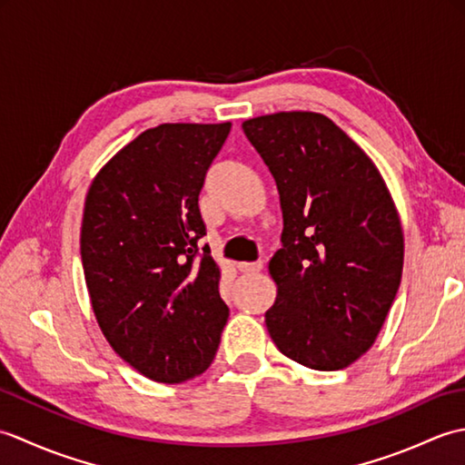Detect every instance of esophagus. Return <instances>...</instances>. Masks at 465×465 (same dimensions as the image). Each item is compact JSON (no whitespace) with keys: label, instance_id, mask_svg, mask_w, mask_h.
<instances>
[{"label":"esophagus","instance_id":"34e87169","mask_svg":"<svg viewBox=\"0 0 465 465\" xmlns=\"http://www.w3.org/2000/svg\"><path fill=\"white\" fill-rule=\"evenodd\" d=\"M238 270L242 273H258L263 270V262L258 260V262H242L238 263Z\"/></svg>","mask_w":465,"mask_h":465}]
</instances>
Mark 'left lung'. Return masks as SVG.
<instances>
[{"label":"left lung","instance_id":"1","mask_svg":"<svg viewBox=\"0 0 465 465\" xmlns=\"http://www.w3.org/2000/svg\"><path fill=\"white\" fill-rule=\"evenodd\" d=\"M283 212L265 325L305 368L335 371L371 348L401 282L400 215L378 167L330 117L282 112L243 122Z\"/></svg>","mask_w":465,"mask_h":465}]
</instances>
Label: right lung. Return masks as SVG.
I'll return each instance as SVG.
<instances>
[{
    "mask_svg": "<svg viewBox=\"0 0 465 465\" xmlns=\"http://www.w3.org/2000/svg\"><path fill=\"white\" fill-rule=\"evenodd\" d=\"M232 124H163L137 135L87 192L82 265L97 323L145 378L182 383L210 368L230 308L200 192Z\"/></svg>",
    "mask_w": 465,
    "mask_h": 465,
    "instance_id": "1",
    "label": "right lung"
}]
</instances>
